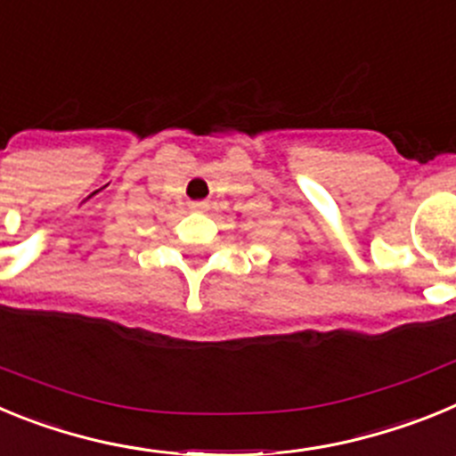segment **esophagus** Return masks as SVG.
I'll list each match as a JSON object with an SVG mask.
<instances>
[{"instance_id":"esophagus-1","label":"esophagus","mask_w":456,"mask_h":456,"mask_svg":"<svg viewBox=\"0 0 456 456\" xmlns=\"http://www.w3.org/2000/svg\"><path fill=\"white\" fill-rule=\"evenodd\" d=\"M208 208H209V205L205 203V200H196V203L189 205V209H193V212H205Z\"/></svg>"}]
</instances>
